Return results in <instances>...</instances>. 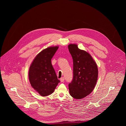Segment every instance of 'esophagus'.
<instances>
[{"label":"esophagus","instance_id":"obj_1","mask_svg":"<svg viewBox=\"0 0 126 126\" xmlns=\"http://www.w3.org/2000/svg\"><path fill=\"white\" fill-rule=\"evenodd\" d=\"M60 80H61V81L62 82H63V81H64V78H63V77H62V78H61V79H60Z\"/></svg>","mask_w":126,"mask_h":126}]
</instances>
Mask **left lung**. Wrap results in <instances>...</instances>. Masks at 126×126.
<instances>
[{"label": "left lung", "instance_id": "8db88e82", "mask_svg": "<svg viewBox=\"0 0 126 126\" xmlns=\"http://www.w3.org/2000/svg\"><path fill=\"white\" fill-rule=\"evenodd\" d=\"M73 61V78L68 84L70 94L76 99L85 97L94 90L96 84L98 69L91 56L75 44L68 45Z\"/></svg>", "mask_w": 126, "mask_h": 126}]
</instances>
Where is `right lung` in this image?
Wrapping results in <instances>:
<instances>
[{
	"label": "right lung",
	"mask_w": 126,
	"mask_h": 126,
	"mask_svg": "<svg viewBox=\"0 0 126 126\" xmlns=\"http://www.w3.org/2000/svg\"><path fill=\"white\" fill-rule=\"evenodd\" d=\"M58 49V47L45 49L36 56L30 67L31 84L43 96L51 94L60 82L51 62Z\"/></svg>",
	"instance_id": "obj_1"
}]
</instances>
